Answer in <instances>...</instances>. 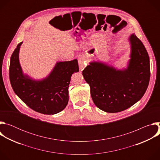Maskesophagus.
I'll return each mask as SVG.
<instances>
[{"instance_id": "esophagus-1", "label": "esophagus", "mask_w": 160, "mask_h": 160, "mask_svg": "<svg viewBox=\"0 0 160 160\" xmlns=\"http://www.w3.org/2000/svg\"><path fill=\"white\" fill-rule=\"evenodd\" d=\"M78 64H79L80 70H83L84 68H85V67L87 64V58L84 56H80L78 58Z\"/></svg>"}]
</instances>
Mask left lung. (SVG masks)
<instances>
[{"instance_id": "1", "label": "left lung", "mask_w": 160, "mask_h": 160, "mask_svg": "<svg viewBox=\"0 0 160 160\" xmlns=\"http://www.w3.org/2000/svg\"><path fill=\"white\" fill-rule=\"evenodd\" d=\"M130 54L122 69L106 62L93 61L82 72L89 85L95 105L107 112L125 110L144 96L150 78L148 53L135 33L128 38Z\"/></svg>"}]
</instances>
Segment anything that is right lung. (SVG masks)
Listing matches in <instances>:
<instances>
[{
    "label": "right lung",
    "instance_id": "add662e5",
    "mask_svg": "<svg viewBox=\"0 0 160 160\" xmlns=\"http://www.w3.org/2000/svg\"><path fill=\"white\" fill-rule=\"evenodd\" d=\"M22 42L14 51L9 66V78L15 94L33 110L44 115H54L68 104V87L73 73L78 72L77 59L58 61L52 71L41 80H35L25 74L19 54Z\"/></svg>",
    "mask_w": 160,
    "mask_h": 160
}]
</instances>
